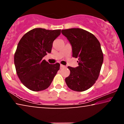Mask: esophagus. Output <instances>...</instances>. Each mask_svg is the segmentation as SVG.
I'll list each match as a JSON object with an SVG mask.
<instances>
[{"label": "esophagus", "mask_w": 124, "mask_h": 124, "mask_svg": "<svg viewBox=\"0 0 124 124\" xmlns=\"http://www.w3.org/2000/svg\"><path fill=\"white\" fill-rule=\"evenodd\" d=\"M60 67H61V68H66V66H64V65H62V64H61Z\"/></svg>", "instance_id": "34e87169"}]
</instances>
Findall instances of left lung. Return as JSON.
I'll list each match as a JSON object with an SVG mask.
<instances>
[{"mask_svg":"<svg viewBox=\"0 0 124 124\" xmlns=\"http://www.w3.org/2000/svg\"><path fill=\"white\" fill-rule=\"evenodd\" d=\"M61 32L70 41L72 56L78 59L79 66L68 67L70 75L65 79L68 87L81 92L90 89L98 79L103 62L101 44L95 35L80 28L63 29Z\"/></svg>","mask_w":124,"mask_h":124,"instance_id":"1","label":"left lung"}]
</instances>
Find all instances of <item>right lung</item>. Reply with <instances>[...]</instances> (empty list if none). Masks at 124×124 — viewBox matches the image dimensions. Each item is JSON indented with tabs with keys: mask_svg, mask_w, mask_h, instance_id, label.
<instances>
[{
	"mask_svg": "<svg viewBox=\"0 0 124 124\" xmlns=\"http://www.w3.org/2000/svg\"><path fill=\"white\" fill-rule=\"evenodd\" d=\"M60 34V29L34 28L21 39L14 63L18 78L28 89L39 91L47 89L60 70L58 63L50 64L43 58L51 53L53 41Z\"/></svg>",
	"mask_w": 124,
	"mask_h": 124,
	"instance_id": "obj_1",
	"label": "right lung"
}]
</instances>
